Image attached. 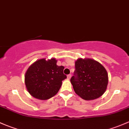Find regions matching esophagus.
Segmentation results:
<instances>
[{
  "label": "esophagus",
  "instance_id": "obj_1",
  "mask_svg": "<svg viewBox=\"0 0 129 129\" xmlns=\"http://www.w3.org/2000/svg\"><path fill=\"white\" fill-rule=\"evenodd\" d=\"M71 74H68V75L67 76L68 79H70V78H71Z\"/></svg>",
  "mask_w": 129,
  "mask_h": 129
}]
</instances>
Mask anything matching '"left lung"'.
I'll return each instance as SVG.
<instances>
[{"label": "left lung", "mask_w": 129, "mask_h": 129, "mask_svg": "<svg viewBox=\"0 0 129 129\" xmlns=\"http://www.w3.org/2000/svg\"><path fill=\"white\" fill-rule=\"evenodd\" d=\"M75 69L70 81L76 94L90 101L104 93L108 84V74L100 63L91 58H78L75 61Z\"/></svg>", "instance_id": "obj_1"}]
</instances>
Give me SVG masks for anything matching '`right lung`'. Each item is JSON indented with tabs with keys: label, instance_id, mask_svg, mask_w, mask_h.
<instances>
[{
	"label": "right lung",
	"instance_id": "right-lung-1",
	"mask_svg": "<svg viewBox=\"0 0 129 129\" xmlns=\"http://www.w3.org/2000/svg\"><path fill=\"white\" fill-rule=\"evenodd\" d=\"M55 58L38 59L30 65L25 75V84L31 96L47 100L57 94L66 78L64 67L58 66Z\"/></svg>",
	"mask_w": 129,
	"mask_h": 129
}]
</instances>
